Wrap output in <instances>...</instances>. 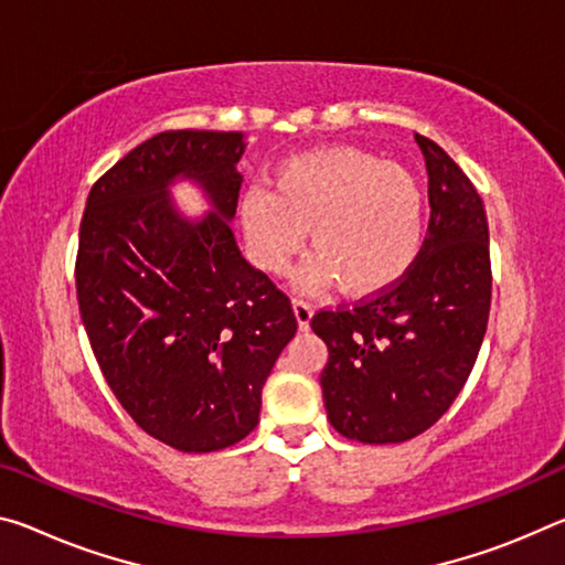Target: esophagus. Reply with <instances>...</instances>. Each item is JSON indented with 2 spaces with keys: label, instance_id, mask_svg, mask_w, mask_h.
Returning a JSON list of instances; mask_svg holds the SVG:
<instances>
[{
  "label": "esophagus",
  "instance_id": "34e87169",
  "mask_svg": "<svg viewBox=\"0 0 565 565\" xmlns=\"http://www.w3.org/2000/svg\"><path fill=\"white\" fill-rule=\"evenodd\" d=\"M294 315H297L299 327H301L303 331H307L311 317H315V303H311L309 299L297 297V299H294Z\"/></svg>",
  "mask_w": 565,
  "mask_h": 565
}]
</instances>
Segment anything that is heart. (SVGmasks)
Instances as JSON below:
<instances>
[{
	"label": "heart",
	"instance_id": "heart-1",
	"mask_svg": "<svg viewBox=\"0 0 565 565\" xmlns=\"http://www.w3.org/2000/svg\"><path fill=\"white\" fill-rule=\"evenodd\" d=\"M274 191L254 188L241 223L258 268L281 274L311 226L303 279H339L347 294L387 289L409 271L425 241V193L409 170L349 146L289 156L271 175Z\"/></svg>",
	"mask_w": 565,
	"mask_h": 565
}]
</instances>
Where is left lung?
I'll return each mask as SVG.
<instances>
[{
    "label": "left lung",
    "instance_id": "obj_1",
    "mask_svg": "<svg viewBox=\"0 0 565 565\" xmlns=\"http://www.w3.org/2000/svg\"><path fill=\"white\" fill-rule=\"evenodd\" d=\"M415 140L429 175V226L415 264L377 297L311 319L329 349V423L366 445L405 443L433 427L468 382L488 329L486 205L437 142Z\"/></svg>",
    "mask_w": 565,
    "mask_h": 565
}]
</instances>
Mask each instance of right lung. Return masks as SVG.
Returning <instances> with one entry per match:
<instances>
[{
	"label": "right lung",
	"mask_w": 565,
	"mask_h": 565,
	"mask_svg": "<svg viewBox=\"0 0 565 565\" xmlns=\"http://www.w3.org/2000/svg\"><path fill=\"white\" fill-rule=\"evenodd\" d=\"M244 140L158 132L93 185L79 223V317L103 377L140 429L181 452L244 440L297 334L289 297L241 256L231 231ZM178 180L204 191L203 220L174 209Z\"/></svg>",
	"instance_id": "obj_1"
}]
</instances>
